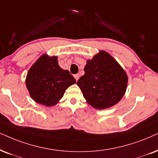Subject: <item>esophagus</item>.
<instances>
[{
  "label": "esophagus",
  "mask_w": 158,
  "mask_h": 158,
  "mask_svg": "<svg viewBox=\"0 0 158 158\" xmlns=\"http://www.w3.org/2000/svg\"><path fill=\"white\" fill-rule=\"evenodd\" d=\"M74 78H75V79H76V81H78V79H79V73H77V74H75L74 75Z\"/></svg>",
  "instance_id": "34e87169"
}]
</instances>
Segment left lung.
I'll return each instance as SVG.
<instances>
[{"label":"left lung","instance_id":"8db88e82","mask_svg":"<svg viewBox=\"0 0 158 158\" xmlns=\"http://www.w3.org/2000/svg\"><path fill=\"white\" fill-rule=\"evenodd\" d=\"M84 71L85 74L77 84L93 107L106 109L123 97L127 88V74L109 53L100 52L87 60Z\"/></svg>","mask_w":158,"mask_h":158}]
</instances>
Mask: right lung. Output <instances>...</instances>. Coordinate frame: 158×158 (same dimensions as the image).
Listing matches in <instances>:
<instances>
[{"label":"right lung","instance_id":"add662e5","mask_svg":"<svg viewBox=\"0 0 158 158\" xmlns=\"http://www.w3.org/2000/svg\"><path fill=\"white\" fill-rule=\"evenodd\" d=\"M75 83L69 71L59 66L57 57L45 55L32 65L26 78V86L32 98L47 106L55 105L65 89Z\"/></svg>","mask_w":158,"mask_h":158}]
</instances>
